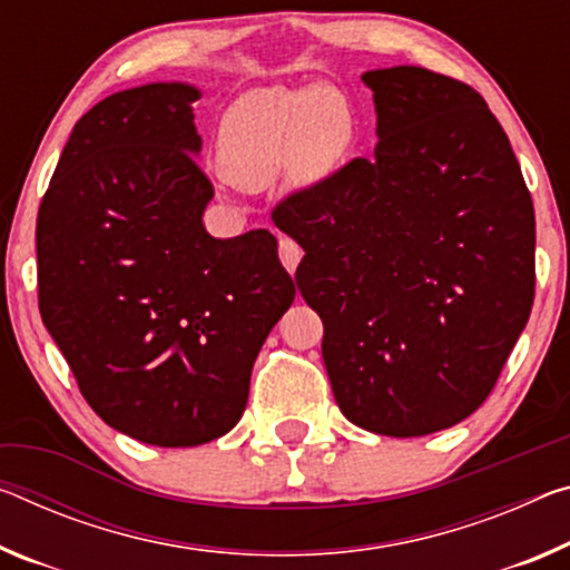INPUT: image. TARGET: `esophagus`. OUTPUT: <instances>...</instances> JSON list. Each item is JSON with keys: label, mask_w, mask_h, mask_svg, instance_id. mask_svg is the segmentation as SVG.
<instances>
[{"label": "esophagus", "mask_w": 570, "mask_h": 570, "mask_svg": "<svg viewBox=\"0 0 570 570\" xmlns=\"http://www.w3.org/2000/svg\"><path fill=\"white\" fill-rule=\"evenodd\" d=\"M304 256L302 246L292 238H282L278 240V258H282V264L286 266L288 274H294L296 266H299V261Z\"/></svg>", "instance_id": "obj_1"}]
</instances>
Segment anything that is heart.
Returning a JSON list of instances; mask_svg holds the SVG:
<instances>
[{
	"instance_id": "heart-1",
	"label": "heart",
	"mask_w": 570,
	"mask_h": 570,
	"mask_svg": "<svg viewBox=\"0 0 570 570\" xmlns=\"http://www.w3.org/2000/svg\"><path fill=\"white\" fill-rule=\"evenodd\" d=\"M352 139L347 98L334 88L250 90L225 108L218 157L238 185L268 183L278 165L299 179H320L337 167Z\"/></svg>"
}]
</instances>
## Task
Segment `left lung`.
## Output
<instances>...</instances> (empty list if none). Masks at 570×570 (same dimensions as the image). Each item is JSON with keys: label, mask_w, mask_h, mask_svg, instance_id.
<instances>
[{"label": "left lung", "mask_w": 570, "mask_h": 570, "mask_svg": "<svg viewBox=\"0 0 570 570\" xmlns=\"http://www.w3.org/2000/svg\"><path fill=\"white\" fill-rule=\"evenodd\" d=\"M375 157L284 197L296 286L322 317L334 401L355 426L426 436L492 393L535 299V210L508 134L472 86L370 70Z\"/></svg>", "instance_id": "1"}]
</instances>
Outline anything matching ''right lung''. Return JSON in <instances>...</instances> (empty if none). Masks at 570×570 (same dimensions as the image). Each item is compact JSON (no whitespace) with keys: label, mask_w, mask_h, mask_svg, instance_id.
<instances>
[{"label":"right lung","mask_w":570,"mask_h":570,"mask_svg":"<svg viewBox=\"0 0 570 570\" xmlns=\"http://www.w3.org/2000/svg\"><path fill=\"white\" fill-rule=\"evenodd\" d=\"M200 90L151 83L73 126L38 213V304L101 419L155 446L228 433L250 370L294 302L268 230L218 240L195 159Z\"/></svg>","instance_id":"1"}]
</instances>
